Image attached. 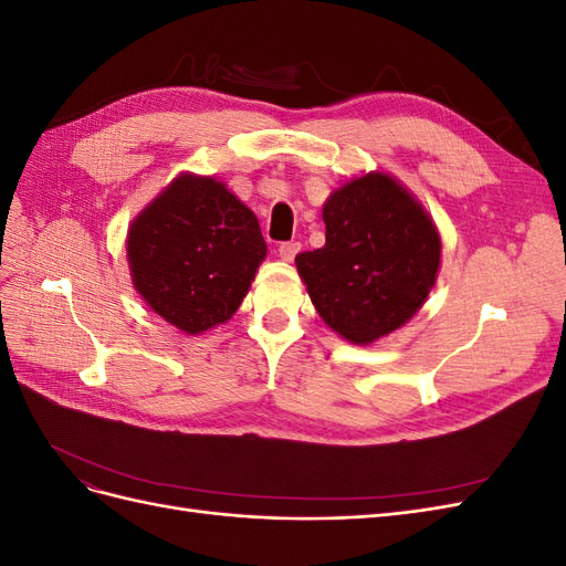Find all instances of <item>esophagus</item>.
<instances>
[{"label":"esophagus","instance_id":"esophagus-1","mask_svg":"<svg viewBox=\"0 0 566 566\" xmlns=\"http://www.w3.org/2000/svg\"><path fill=\"white\" fill-rule=\"evenodd\" d=\"M300 250H302V245H300L297 241H290V243H281V245H279V254H281L283 262H293L295 254H297Z\"/></svg>","mask_w":566,"mask_h":566}]
</instances>
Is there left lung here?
Returning a JSON list of instances; mask_svg holds the SVG:
<instances>
[{"instance_id":"left-lung-1","label":"left lung","mask_w":566,"mask_h":566,"mask_svg":"<svg viewBox=\"0 0 566 566\" xmlns=\"http://www.w3.org/2000/svg\"><path fill=\"white\" fill-rule=\"evenodd\" d=\"M325 245L295 256L318 316L352 345H373L413 318L437 283L441 235L387 172L352 177L323 202Z\"/></svg>"}]
</instances>
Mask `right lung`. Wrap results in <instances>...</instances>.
<instances>
[{
  "instance_id": "add662e5",
  "label": "right lung",
  "mask_w": 566,
  "mask_h": 566,
  "mask_svg": "<svg viewBox=\"0 0 566 566\" xmlns=\"http://www.w3.org/2000/svg\"><path fill=\"white\" fill-rule=\"evenodd\" d=\"M127 264L136 293L186 335L227 323L266 256L254 212L217 177L181 172L132 219Z\"/></svg>"
}]
</instances>
